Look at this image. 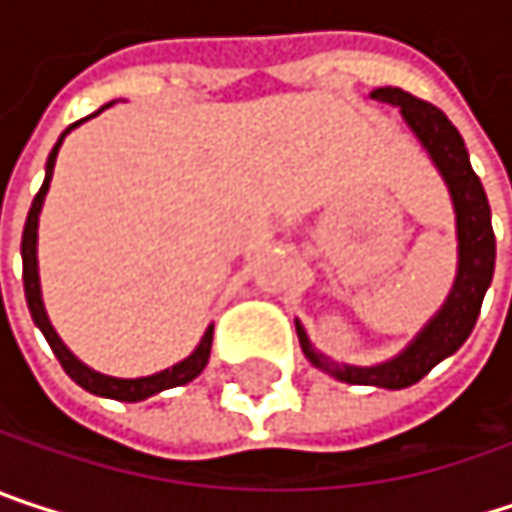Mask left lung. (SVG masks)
Returning <instances> with one entry per match:
<instances>
[{
  "label": "left lung",
  "mask_w": 512,
  "mask_h": 512,
  "mask_svg": "<svg viewBox=\"0 0 512 512\" xmlns=\"http://www.w3.org/2000/svg\"><path fill=\"white\" fill-rule=\"evenodd\" d=\"M370 97L400 109L406 127L415 133V139L421 142V148L430 154L433 165L448 183L454 213H457V243H460L457 278L439 314L415 335V341L400 356L388 358L382 364L356 367V364L332 361L311 347L299 320H296V335H299L305 358L341 382L376 385V388H409L418 379H424L442 358L454 356L465 344V338L471 335L486 287L492 284V272H495V234H492V213H489L483 183L474 174L465 142L457 133V127L448 121V115L436 109L433 103L412 97L403 88H376L370 91Z\"/></svg>",
  "instance_id": "obj_1"
}]
</instances>
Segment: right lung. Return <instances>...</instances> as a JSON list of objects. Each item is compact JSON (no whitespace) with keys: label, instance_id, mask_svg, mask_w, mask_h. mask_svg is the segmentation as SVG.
Segmentation results:
<instances>
[{"label":"right lung","instance_id":"1","mask_svg":"<svg viewBox=\"0 0 512 512\" xmlns=\"http://www.w3.org/2000/svg\"><path fill=\"white\" fill-rule=\"evenodd\" d=\"M109 106H112V103H106L103 109H109ZM103 109H100V112H103ZM100 112H94V115H100ZM82 121H85V118H82ZM82 121L70 124V127L58 136V142H55V148H52L50 159H47V177H44V186H41V192L35 195L32 210H29V216H26L23 246H20V252H23V287H26V302H29V314H32L35 326L44 332V338H47V344L52 347L55 358L61 361L64 373H67L76 385H82L85 391L100 394V397H112V400H124V403H139V400L154 397V394L165 391V388H177V385L192 382V379L207 367L210 347H213V326H207V332H204V338H201V344L195 347V353H192V356H186L183 361H177L174 367L159 370V373H154V376H139V379H118V376H106V373L91 370L88 364H82L79 358L73 356V353L64 347V341L55 335L50 317H47V308H44V299H41V275H38V219H41L44 198H47V192H50L52 168H55L58 148H61L64 136H67L73 127H79Z\"/></svg>","mask_w":512,"mask_h":512}]
</instances>
